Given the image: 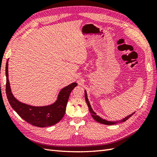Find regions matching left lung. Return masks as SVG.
<instances>
[{
  "label": "left lung",
  "instance_id": "obj_1",
  "mask_svg": "<svg viewBox=\"0 0 157 157\" xmlns=\"http://www.w3.org/2000/svg\"><path fill=\"white\" fill-rule=\"evenodd\" d=\"M85 98H86V102H87V105H88V106L89 111H90V112L91 115H92V117L94 118V119H95L96 121H98V123H102V124H105V125H113V124H116V123H118L124 122V121H126V120H128L129 117H132L133 115H134V113H135V112L133 113L132 114L128 115V117H126L125 118L123 119H121V120H120V121H106V120H105V119H102L101 117H100L99 116L96 115V113L94 111H93L92 107H91V106H90V102H89V101H88V96H87V93H86V90H85Z\"/></svg>",
  "mask_w": 157,
  "mask_h": 157
}]
</instances>
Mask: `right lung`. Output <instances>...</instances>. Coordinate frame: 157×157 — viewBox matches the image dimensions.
<instances>
[{
  "instance_id": "obj_1",
  "label": "right lung",
  "mask_w": 157,
  "mask_h": 157,
  "mask_svg": "<svg viewBox=\"0 0 157 157\" xmlns=\"http://www.w3.org/2000/svg\"><path fill=\"white\" fill-rule=\"evenodd\" d=\"M5 73L6 97L11 107L23 119L29 124L40 128L51 126L61 121L65 115L70 93L78 85L77 83H72L63 88L54 104L46 106H32L18 101L11 93L8 79V61L6 63Z\"/></svg>"
}]
</instances>
